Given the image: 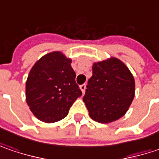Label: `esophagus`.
<instances>
[{
	"mask_svg": "<svg viewBox=\"0 0 159 159\" xmlns=\"http://www.w3.org/2000/svg\"><path fill=\"white\" fill-rule=\"evenodd\" d=\"M80 90H81L82 94H84V93H85V91H86V85H85V84L80 85Z\"/></svg>",
	"mask_w": 159,
	"mask_h": 159,
	"instance_id": "obj_1",
	"label": "esophagus"
}]
</instances>
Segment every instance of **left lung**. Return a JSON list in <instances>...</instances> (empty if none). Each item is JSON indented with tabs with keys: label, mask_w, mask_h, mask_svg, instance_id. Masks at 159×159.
Instances as JSON below:
<instances>
[{
	"label": "left lung",
	"mask_w": 159,
	"mask_h": 159,
	"mask_svg": "<svg viewBox=\"0 0 159 159\" xmlns=\"http://www.w3.org/2000/svg\"><path fill=\"white\" fill-rule=\"evenodd\" d=\"M83 97L90 118L99 123H111L125 115L135 93L130 70L121 60L110 57L93 64Z\"/></svg>",
	"instance_id": "8db88e82"
}]
</instances>
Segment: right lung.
<instances>
[{
  "mask_svg": "<svg viewBox=\"0 0 159 159\" xmlns=\"http://www.w3.org/2000/svg\"><path fill=\"white\" fill-rule=\"evenodd\" d=\"M71 59L53 51L40 58L28 74L25 100L31 111L45 123L64 119L82 92L76 84Z\"/></svg>",
  "mask_w": 159,
  "mask_h": 159,
  "instance_id": "1",
  "label": "right lung"
}]
</instances>
